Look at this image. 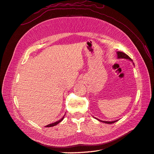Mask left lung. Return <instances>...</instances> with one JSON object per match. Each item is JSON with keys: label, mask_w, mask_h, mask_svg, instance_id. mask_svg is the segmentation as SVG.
Masks as SVG:
<instances>
[{"label": "left lung", "mask_w": 154, "mask_h": 154, "mask_svg": "<svg viewBox=\"0 0 154 154\" xmlns=\"http://www.w3.org/2000/svg\"><path fill=\"white\" fill-rule=\"evenodd\" d=\"M117 55H118V58L127 59V60H130V61L132 62V60L130 58L127 54H126L125 53H124L123 52H121V51H118V52H117ZM133 64L134 65V63H133ZM96 119H97L98 121H100V122H103V123H106V124H112V123H114L118 122V120H116V121H112V122H107V121H101V120H100L99 119H97V118H96Z\"/></svg>", "instance_id": "8db88e82"}]
</instances>
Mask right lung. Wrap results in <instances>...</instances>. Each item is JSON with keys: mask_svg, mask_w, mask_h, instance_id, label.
I'll list each match as a JSON object with an SVG mask.
<instances>
[{"mask_svg": "<svg viewBox=\"0 0 154 154\" xmlns=\"http://www.w3.org/2000/svg\"><path fill=\"white\" fill-rule=\"evenodd\" d=\"M65 115H66V114H65ZM64 116H63V117L62 119H60V120L57 121V122H54V123H51V124H49V125H46L45 127H54V126H55V125H57L59 123L61 122L62 121L63 119Z\"/></svg>", "mask_w": 154, "mask_h": 154, "instance_id": "add662e5", "label": "right lung"}]
</instances>
